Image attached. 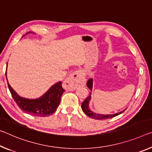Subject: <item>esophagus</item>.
Masks as SVG:
<instances>
[{
	"label": "esophagus",
	"mask_w": 152,
	"mask_h": 152,
	"mask_svg": "<svg viewBox=\"0 0 152 152\" xmlns=\"http://www.w3.org/2000/svg\"><path fill=\"white\" fill-rule=\"evenodd\" d=\"M85 80L83 74L80 70H77L69 75L64 80L63 83L64 88L67 91H74L77 86L85 85Z\"/></svg>",
	"instance_id": "1"
}]
</instances>
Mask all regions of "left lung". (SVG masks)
Instances as JSON below:
<instances>
[{
	"label": "left lung",
	"instance_id": "obj_1",
	"mask_svg": "<svg viewBox=\"0 0 152 152\" xmlns=\"http://www.w3.org/2000/svg\"><path fill=\"white\" fill-rule=\"evenodd\" d=\"M86 86H88V88L90 89L91 91H92V88H93V79L92 78H90L87 81ZM91 93H90V95H89V96H88V97H86V99L84 101L83 103H82L81 107H82V110H83V112H85V114L86 115H88V117L91 118H93L95 120H106V119L112 118H114L115 116H116V115L122 114V113H123L125 111V110H126L125 109L124 110L122 111V112H118V113H117V114H115L102 115V114H95V113H93V112H91V110L89 109V107H88V103L91 100Z\"/></svg>",
	"mask_w": 152,
	"mask_h": 152
}]
</instances>
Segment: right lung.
Wrapping results in <instances>:
<instances>
[{"label": "right lung", "instance_id": "add662e5", "mask_svg": "<svg viewBox=\"0 0 152 152\" xmlns=\"http://www.w3.org/2000/svg\"><path fill=\"white\" fill-rule=\"evenodd\" d=\"M8 86L14 101L23 112L39 117L49 116L53 114L58 107L61 95L65 91L62 88L61 82H59L53 85L42 97L36 99H29L19 96L9 83Z\"/></svg>", "mask_w": 152, "mask_h": 152}]
</instances>
